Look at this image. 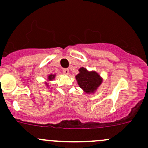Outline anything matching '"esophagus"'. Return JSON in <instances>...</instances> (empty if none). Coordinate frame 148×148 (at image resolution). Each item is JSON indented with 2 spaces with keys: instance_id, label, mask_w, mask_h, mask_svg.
I'll use <instances>...</instances> for the list:
<instances>
[{
  "instance_id": "1",
  "label": "esophagus",
  "mask_w": 148,
  "mask_h": 148,
  "mask_svg": "<svg viewBox=\"0 0 148 148\" xmlns=\"http://www.w3.org/2000/svg\"><path fill=\"white\" fill-rule=\"evenodd\" d=\"M63 74L68 75V74H69V70L68 69H64L63 70Z\"/></svg>"
}]
</instances>
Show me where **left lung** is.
<instances>
[{
    "label": "left lung",
    "instance_id": "1",
    "mask_svg": "<svg viewBox=\"0 0 148 148\" xmlns=\"http://www.w3.org/2000/svg\"><path fill=\"white\" fill-rule=\"evenodd\" d=\"M75 78L79 88L87 94L94 93L103 82V78L96 71H88L84 67L79 69Z\"/></svg>",
    "mask_w": 148,
    "mask_h": 148
}]
</instances>
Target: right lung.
<instances>
[{
  "label": "right lung",
  "instance_id": "add662e5",
  "mask_svg": "<svg viewBox=\"0 0 148 148\" xmlns=\"http://www.w3.org/2000/svg\"><path fill=\"white\" fill-rule=\"evenodd\" d=\"M55 76H56V74H50L48 75L47 77V81L45 82V85H46L47 87H49V83L50 82V81H52L55 78Z\"/></svg>",
  "mask_w": 148,
  "mask_h": 148
}]
</instances>
